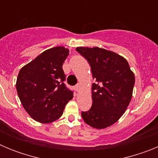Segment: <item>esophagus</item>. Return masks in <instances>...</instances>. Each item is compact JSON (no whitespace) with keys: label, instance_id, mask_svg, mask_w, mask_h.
<instances>
[{"label":"esophagus","instance_id":"1","mask_svg":"<svg viewBox=\"0 0 158 158\" xmlns=\"http://www.w3.org/2000/svg\"><path fill=\"white\" fill-rule=\"evenodd\" d=\"M80 89H81L80 85H79V84H77V85L75 86V90H76L77 92H79V91H80Z\"/></svg>","mask_w":158,"mask_h":158}]
</instances>
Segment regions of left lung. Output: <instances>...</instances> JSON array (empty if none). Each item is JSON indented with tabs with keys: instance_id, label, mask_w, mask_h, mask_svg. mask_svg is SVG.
Instances as JSON below:
<instances>
[{
	"instance_id": "left-lung-1",
	"label": "left lung",
	"mask_w": 158,
	"mask_h": 158,
	"mask_svg": "<svg viewBox=\"0 0 158 158\" xmlns=\"http://www.w3.org/2000/svg\"><path fill=\"white\" fill-rule=\"evenodd\" d=\"M88 60L96 83L92 86L93 104L81 116L88 125L104 129L119 119L131 102L135 74L127 61L112 51L99 47H77Z\"/></svg>"
}]
</instances>
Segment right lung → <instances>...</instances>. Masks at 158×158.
Instances as JSON below:
<instances>
[{
	"label": "right lung",
	"mask_w": 158,
	"mask_h": 158,
	"mask_svg": "<svg viewBox=\"0 0 158 158\" xmlns=\"http://www.w3.org/2000/svg\"><path fill=\"white\" fill-rule=\"evenodd\" d=\"M69 51L56 47L43 51L22 68L16 91L23 108L37 122L49 123L62 116L73 92L65 86L62 65Z\"/></svg>",
	"instance_id": "1"
}]
</instances>
